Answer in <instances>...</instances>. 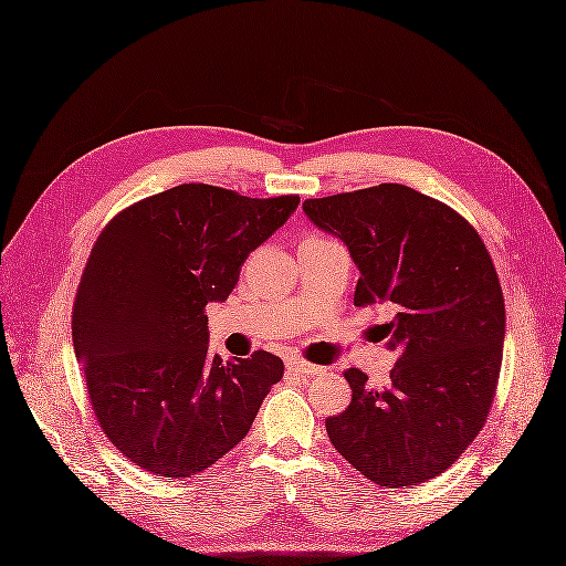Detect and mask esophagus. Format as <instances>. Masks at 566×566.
<instances>
[{
	"label": "esophagus",
	"mask_w": 566,
	"mask_h": 566,
	"mask_svg": "<svg viewBox=\"0 0 566 566\" xmlns=\"http://www.w3.org/2000/svg\"><path fill=\"white\" fill-rule=\"evenodd\" d=\"M286 368L292 373H298V375H317V373H321V368L313 366V364H306V360H301V358H289Z\"/></svg>",
	"instance_id": "obj_1"
}]
</instances>
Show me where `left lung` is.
<instances>
[{"instance_id":"obj_1","label":"left lung","mask_w":566,"mask_h":566,"mask_svg":"<svg viewBox=\"0 0 566 566\" xmlns=\"http://www.w3.org/2000/svg\"><path fill=\"white\" fill-rule=\"evenodd\" d=\"M344 241L360 277L356 306L389 303L397 352L385 389L346 370L352 403L325 421L337 452L385 488L444 473L483 428L500 378L504 298L478 231L444 202L401 184L303 202Z\"/></svg>"}]
</instances>
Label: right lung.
<instances>
[{
  "label": "right lung",
  "mask_w": 566,
  "mask_h": 566,
  "mask_svg": "<svg viewBox=\"0 0 566 566\" xmlns=\"http://www.w3.org/2000/svg\"><path fill=\"white\" fill-rule=\"evenodd\" d=\"M181 184L138 200L97 237L74 303V349L109 442L165 478L210 469L251 430L282 358L208 352V303L298 208Z\"/></svg>",
  "instance_id": "right-lung-1"
}]
</instances>
